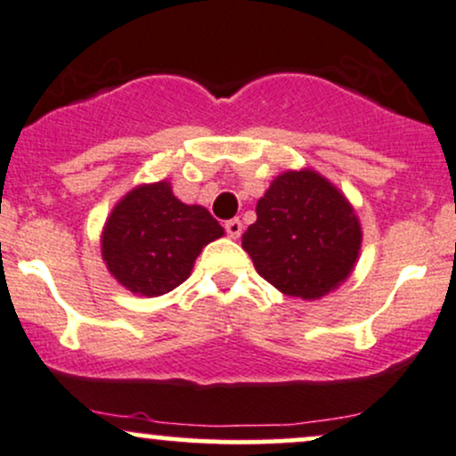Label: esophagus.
<instances>
[{
  "instance_id": "esophagus-1",
  "label": "esophagus",
  "mask_w": 456,
  "mask_h": 456,
  "mask_svg": "<svg viewBox=\"0 0 456 456\" xmlns=\"http://www.w3.org/2000/svg\"><path fill=\"white\" fill-rule=\"evenodd\" d=\"M226 232H228L230 239H239L240 232H243V224H240V219H228Z\"/></svg>"
}]
</instances>
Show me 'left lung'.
<instances>
[{"mask_svg": "<svg viewBox=\"0 0 456 456\" xmlns=\"http://www.w3.org/2000/svg\"><path fill=\"white\" fill-rule=\"evenodd\" d=\"M243 234V249L260 277L286 297L315 301L354 271L362 230L339 187L312 168L271 181Z\"/></svg>", "mask_w": 456, "mask_h": 456, "instance_id": "1", "label": "left lung"}]
</instances>
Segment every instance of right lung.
Segmentation results:
<instances>
[{
    "label": "right lung",
    "mask_w": 456,
    "mask_h": 456,
    "mask_svg": "<svg viewBox=\"0 0 456 456\" xmlns=\"http://www.w3.org/2000/svg\"><path fill=\"white\" fill-rule=\"evenodd\" d=\"M224 237L200 205H185L168 181L142 183L112 207L102 228L106 269L138 297H162L190 277L202 248Z\"/></svg>",
    "instance_id": "1"
}]
</instances>
